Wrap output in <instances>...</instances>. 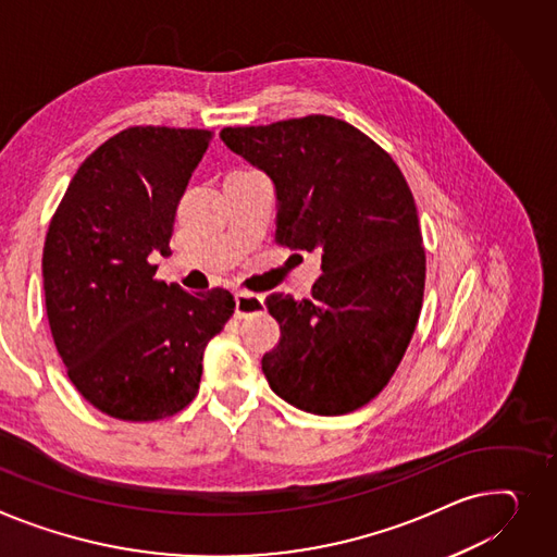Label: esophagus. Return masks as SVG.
I'll list each match as a JSON object with an SVG mask.
<instances>
[{
	"mask_svg": "<svg viewBox=\"0 0 557 557\" xmlns=\"http://www.w3.org/2000/svg\"><path fill=\"white\" fill-rule=\"evenodd\" d=\"M267 307L262 295H255V293H237L235 295V315L237 318H248V315H257L262 313Z\"/></svg>",
	"mask_w": 557,
	"mask_h": 557,
	"instance_id": "34e87169",
	"label": "esophagus"
}]
</instances>
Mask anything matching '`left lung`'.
Segmentation results:
<instances>
[{
	"label": "left lung",
	"instance_id": "left-lung-1",
	"mask_svg": "<svg viewBox=\"0 0 557 557\" xmlns=\"http://www.w3.org/2000/svg\"><path fill=\"white\" fill-rule=\"evenodd\" d=\"M219 136L273 178L277 244L322 252L311 300L267 298L282 338L262 372L298 410L354 412L394 376L423 305L425 248L410 185L381 145L333 116Z\"/></svg>",
	"mask_w": 557,
	"mask_h": 557
}]
</instances>
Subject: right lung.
<instances>
[{"label":"right lung","mask_w":557,"mask_h":557,"mask_svg":"<svg viewBox=\"0 0 557 557\" xmlns=\"http://www.w3.org/2000/svg\"><path fill=\"white\" fill-rule=\"evenodd\" d=\"M212 140L208 129L138 125L104 140L71 178L45 255L47 318L66 376L121 421H159L199 392L203 349L235 311L224 288L157 280L176 206Z\"/></svg>","instance_id":"1"}]
</instances>
